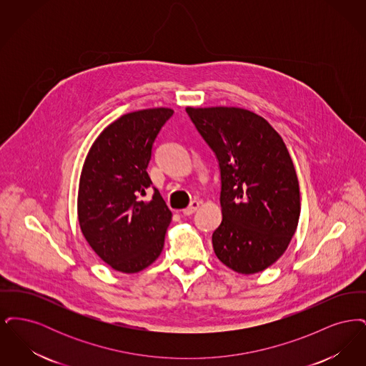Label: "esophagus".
<instances>
[{
  "label": "esophagus",
  "mask_w": 366,
  "mask_h": 366,
  "mask_svg": "<svg viewBox=\"0 0 366 366\" xmlns=\"http://www.w3.org/2000/svg\"><path fill=\"white\" fill-rule=\"evenodd\" d=\"M199 207H200V202L199 200H193L187 209H182V214L184 215H192V214H194L197 211Z\"/></svg>",
  "instance_id": "34e87169"
}]
</instances>
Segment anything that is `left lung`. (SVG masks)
Returning a JSON list of instances; mask_svg holds the SVG:
<instances>
[{
    "instance_id": "left-lung-1",
    "label": "left lung",
    "mask_w": 366,
    "mask_h": 366,
    "mask_svg": "<svg viewBox=\"0 0 366 366\" xmlns=\"http://www.w3.org/2000/svg\"><path fill=\"white\" fill-rule=\"evenodd\" d=\"M221 172L222 222L212 233L218 259L242 274L272 266L288 248L300 215L295 167L279 133L237 107H188Z\"/></svg>"
}]
</instances>
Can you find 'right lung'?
I'll list each match as a JSON object with an SVG mask.
<instances>
[{
  "mask_svg": "<svg viewBox=\"0 0 366 366\" xmlns=\"http://www.w3.org/2000/svg\"><path fill=\"white\" fill-rule=\"evenodd\" d=\"M172 108H149L108 124L87 152L78 189V221L92 249L122 273H137L160 255L172 211L147 173L152 145Z\"/></svg>",
  "mask_w": 366,
  "mask_h": 366,
  "instance_id": "1",
  "label": "right lung"
}]
</instances>
